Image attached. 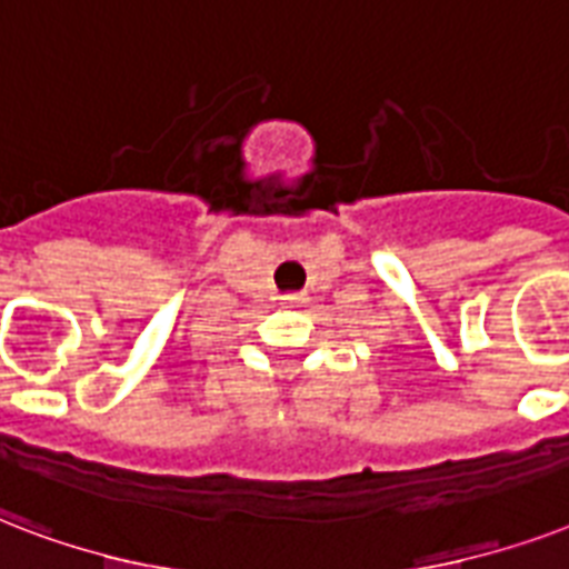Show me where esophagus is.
Returning <instances> with one entry per match:
<instances>
[{
  "label": "esophagus",
  "mask_w": 569,
  "mask_h": 569,
  "mask_svg": "<svg viewBox=\"0 0 569 569\" xmlns=\"http://www.w3.org/2000/svg\"><path fill=\"white\" fill-rule=\"evenodd\" d=\"M306 302V293H299V290H293V293H284L281 297V306H302Z\"/></svg>",
  "instance_id": "esophagus-1"
}]
</instances>
